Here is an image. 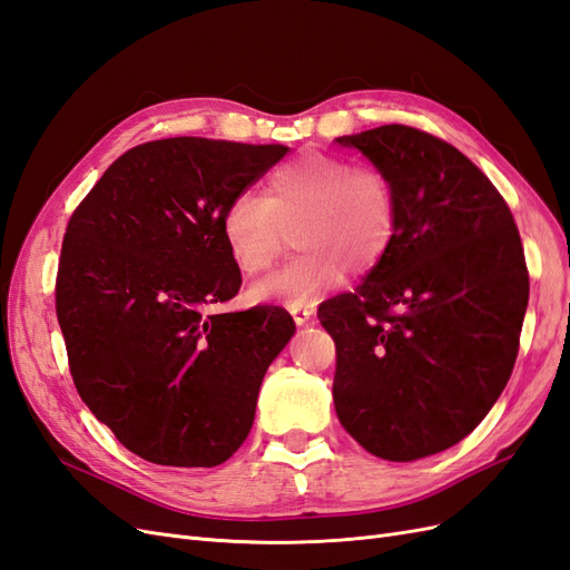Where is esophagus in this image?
Masks as SVG:
<instances>
[{"label": "esophagus", "instance_id": "esophagus-1", "mask_svg": "<svg viewBox=\"0 0 570 570\" xmlns=\"http://www.w3.org/2000/svg\"><path fill=\"white\" fill-rule=\"evenodd\" d=\"M289 314H292V318H295L297 325H306L314 318L316 308H314V304H295V306H289Z\"/></svg>", "mask_w": 570, "mask_h": 570}]
</instances>
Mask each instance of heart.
<instances>
[{
  "mask_svg": "<svg viewBox=\"0 0 570 570\" xmlns=\"http://www.w3.org/2000/svg\"><path fill=\"white\" fill-rule=\"evenodd\" d=\"M400 204L392 178L377 166H354L335 154L312 151L275 166L264 195L243 189L220 214V237L245 275L266 271L285 230L299 249L252 287L258 302L308 304L352 273L381 262L390 249Z\"/></svg>",
  "mask_w": 570,
  "mask_h": 570,
  "instance_id": "1",
  "label": "heart"
}]
</instances>
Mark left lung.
<instances>
[{"label": "left lung", "instance_id": "8db88e82", "mask_svg": "<svg viewBox=\"0 0 570 570\" xmlns=\"http://www.w3.org/2000/svg\"><path fill=\"white\" fill-rule=\"evenodd\" d=\"M392 178L396 233L366 281L318 306L333 400L366 452L413 461L463 440L507 387L530 278L504 197L450 142L411 126L337 137Z\"/></svg>", "mask_w": 570, "mask_h": 570}]
</instances>
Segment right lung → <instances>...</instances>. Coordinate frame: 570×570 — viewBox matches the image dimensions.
<instances>
[{
  "label": "right lung",
  "instance_id": "add662e5",
  "mask_svg": "<svg viewBox=\"0 0 570 570\" xmlns=\"http://www.w3.org/2000/svg\"><path fill=\"white\" fill-rule=\"evenodd\" d=\"M287 151L206 137L137 145L71 214L55 287L68 368L132 454L212 469L249 435L295 321L273 304L212 314L243 285L220 214Z\"/></svg>",
  "mask_w": 570,
  "mask_h": 570
}]
</instances>
